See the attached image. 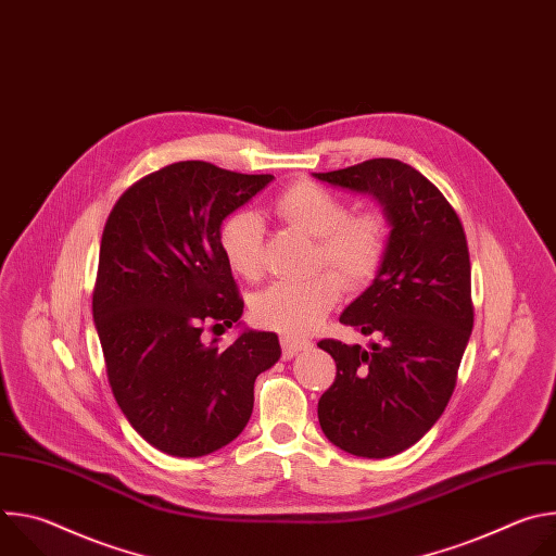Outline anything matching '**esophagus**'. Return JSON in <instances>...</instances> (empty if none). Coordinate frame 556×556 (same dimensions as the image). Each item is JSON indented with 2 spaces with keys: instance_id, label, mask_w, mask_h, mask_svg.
Instances as JSON below:
<instances>
[{
  "instance_id": "1",
  "label": "esophagus",
  "mask_w": 556,
  "mask_h": 556,
  "mask_svg": "<svg viewBox=\"0 0 556 556\" xmlns=\"http://www.w3.org/2000/svg\"><path fill=\"white\" fill-rule=\"evenodd\" d=\"M312 343L307 339H299V337H281V350H283V358H292L294 354L307 350Z\"/></svg>"
}]
</instances>
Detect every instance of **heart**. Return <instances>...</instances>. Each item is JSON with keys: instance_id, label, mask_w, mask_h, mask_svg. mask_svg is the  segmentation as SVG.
<instances>
[{"instance_id": "heart-1", "label": "heart", "mask_w": 556, "mask_h": 556, "mask_svg": "<svg viewBox=\"0 0 556 556\" xmlns=\"http://www.w3.org/2000/svg\"><path fill=\"white\" fill-rule=\"evenodd\" d=\"M275 213L288 226L314 237L319 273L303 281H277L255 294V324L281 334H305L324 321L341 296V281L350 288L367 283L384 257L387 226L378 213H350L348 202L312 180H299L275 200ZM264 224L255 211H235L219 228V249L228 268L242 279L262 275Z\"/></svg>"}]
</instances>
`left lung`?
I'll use <instances>...</instances> for the list:
<instances>
[{"label":"left lung","instance_id":"8db88e82","mask_svg":"<svg viewBox=\"0 0 556 556\" xmlns=\"http://www.w3.org/2000/svg\"><path fill=\"white\" fill-rule=\"evenodd\" d=\"M314 178L369 193L391 228L371 286L339 319L380 341L369 350L319 341L337 363L319 422L352 455H399L438 422L455 389L472 330L466 235L438 187L393 157Z\"/></svg>","mask_w":556,"mask_h":556}]
</instances>
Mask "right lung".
<instances>
[{
	"label": "right lung",
	"instance_id": "add662e5",
	"mask_svg": "<svg viewBox=\"0 0 556 556\" xmlns=\"http://www.w3.org/2000/svg\"><path fill=\"white\" fill-rule=\"evenodd\" d=\"M273 178L174 163L131 185L108 217L92 296L108 380L129 425L167 455L202 457L240 435L255 378L281 356L275 332L204 341L244 312L222 222Z\"/></svg>",
	"mask_w": 556,
	"mask_h": 556
}]
</instances>
